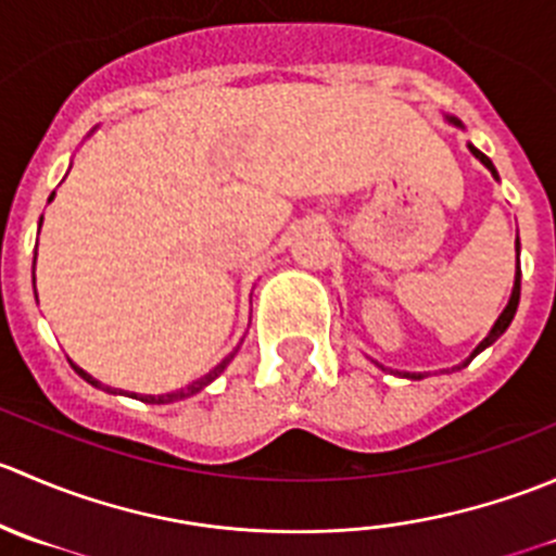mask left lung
Wrapping results in <instances>:
<instances>
[{
    "label": "left lung",
    "instance_id": "obj_1",
    "mask_svg": "<svg viewBox=\"0 0 556 556\" xmlns=\"http://www.w3.org/2000/svg\"><path fill=\"white\" fill-rule=\"evenodd\" d=\"M470 153H473V155H476V159H479V161H481V164H484V166H486V169H490V172H492V174H495V177H497L495 166H492V161H490V159H486V155H484V153H481V150H476V148H473V144H470ZM517 261H519V237H517ZM519 293H521V268L517 266V282H514V293H511V301H508V306H506V309H503V314H501V317H497L495 328H492V330H490V336H486V339H484V341H481V344H479V346H476V350H473V355H470V361H473V357H476V355H479V352H481V350H486V346H490V344H492V341H497V339H501V336H503V333H506V328H508V325H511L514 314H517V306H519ZM406 377H412V379H419V377H417V374H406Z\"/></svg>",
    "mask_w": 556,
    "mask_h": 556
}]
</instances>
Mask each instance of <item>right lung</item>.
Returning a JSON list of instances; mask_svg holds the SVG:
<instances>
[{"label": "right lung", "mask_w": 556, "mask_h": 556, "mask_svg": "<svg viewBox=\"0 0 556 556\" xmlns=\"http://www.w3.org/2000/svg\"><path fill=\"white\" fill-rule=\"evenodd\" d=\"M50 199H53V195H50ZM233 355H237V350H233V352H231V355H228V357H226V361H223V363H220V366H215V368H212V371H210V374H206V377H201V379H199V382L188 384V387H185V390L169 392V395H139V401H144V403H174V401H182V397H190V395H195V392H199V390H204V387H206V384H210V382H215V379H217V377H220V374H223V371H226V366H228V363H231V361H233ZM75 371H77V374H80V377H83V379H86V382H91L93 387H102V384H99V382H97V379H93V377H88V374H86V371H83V368H77V366H75ZM104 390H110V387H104ZM110 392H115V390H110ZM134 397H137V395H134Z\"/></svg>", "instance_id": "1"}]
</instances>
